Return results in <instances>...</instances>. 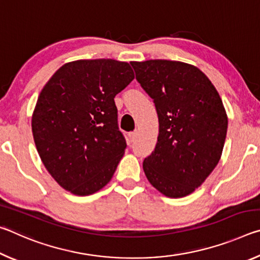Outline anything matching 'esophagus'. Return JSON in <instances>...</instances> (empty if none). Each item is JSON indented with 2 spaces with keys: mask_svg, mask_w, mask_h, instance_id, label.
<instances>
[{
  "mask_svg": "<svg viewBox=\"0 0 260 260\" xmlns=\"http://www.w3.org/2000/svg\"><path fill=\"white\" fill-rule=\"evenodd\" d=\"M138 135H139L138 131L131 132V133L128 134V138H129V140H131V142H134V141H135L136 139H138Z\"/></svg>",
  "mask_w": 260,
  "mask_h": 260,
  "instance_id": "34e87169",
  "label": "esophagus"
}]
</instances>
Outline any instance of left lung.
Here are the masks:
<instances>
[{
	"label": "left lung",
	"instance_id": "1",
	"mask_svg": "<svg viewBox=\"0 0 260 260\" xmlns=\"http://www.w3.org/2000/svg\"><path fill=\"white\" fill-rule=\"evenodd\" d=\"M136 79L156 105L159 134L143 161L153 188L170 199L196 190L220 160L228 118L210 79L179 60L131 61Z\"/></svg>",
	"mask_w": 260,
	"mask_h": 260
}]
</instances>
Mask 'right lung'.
<instances>
[{"label": "right lung", "mask_w": 260, "mask_h": 260, "mask_svg": "<svg viewBox=\"0 0 260 260\" xmlns=\"http://www.w3.org/2000/svg\"><path fill=\"white\" fill-rule=\"evenodd\" d=\"M134 79L128 63L69 61L42 88L32 114L35 146L55 181L77 196L107 186L125 153L114 96Z\"/></svg>", "instance_id": "right-lung-1"}]
</instances>
